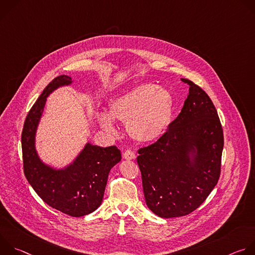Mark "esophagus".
I'll use <instances>...</instances> for the list:
<instances>
[{
  "label": "esophagus",
  "instance_id": "1",
  "mask_svg": "<svg viewBox=\"0 0 255 255\" xmlns=\"http://www.w3.org/2000/svg\"><path fill=\"white\" fill-rule=\"evenodd\" d=\"M123 157H124L125 159H127V160H132V159H135L136 155H135V153H134L133 151H131V150H126V151L123 153Z\"/></svg>",
  "mask_w": 255,
  "mask_h": 255
}]
</instances>
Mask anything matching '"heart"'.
Here are the masks:
<instances>
[{
  "mask_svg": "<svg viewBox=\"0 0 255 255\" xmlns=\"http://www.w3.org/2000/svg\"><path fill=\"white\" fill-rule=\"evenodd\" d=\"M173 100L170 92L154 84H141L114 99L110 114H99L103 129L114 133L115 120L126 123L128 135L139 143H150L159 139L167 128Z\"/></svg>",
  "mask_w": 255,
  "mask_h": 255,
  "instance_id": "obj_1",
  "label": "heart"
}]
</instances>
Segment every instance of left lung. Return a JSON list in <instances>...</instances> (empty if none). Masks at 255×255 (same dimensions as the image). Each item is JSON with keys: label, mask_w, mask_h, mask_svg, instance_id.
I'll return each mask as SVG.
<instances>
[{"label": "left lung", "mask_w": 255, "mask_h": 255, "mask_svg": "<svg viewBox=\"0 0 255 255\" xmlns=\"http://www.w3.org/2000/svg\"><path fill=\"white\" fill-rule=\"evenodd\" d=\"M181 112L150 146L138 150L147 207L161 218L188 215L204 203L220 176L224 138L216 108L193 82Z\"/></svg>", "instance_id": "1"}]
</instances>
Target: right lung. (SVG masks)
Segmentation results:
<instances>
[{"label": "right lung", "mask_w": 255, "mask_h": 255, "mask_svg": "<svg viewBox=\"0 0 255 255\" xmlns=\"http://www.w3.org/2000/svg\"><path fill=\"white\" fill-rule=\"evenodd\" d=\"M72 83L70 77L61 75L44 89L26 117L21 141L24 173L34 191L53 209L82 217L101 206L109 172L122 156L116 146L104 148L87 142L72 161L62 167H54L41 159L36 148V135L47 98Z\"/></svg>", "instance_id": "right-lung-1"}]
</instances>
